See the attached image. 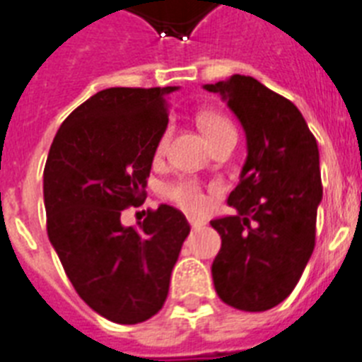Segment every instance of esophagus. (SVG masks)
I'll use <instances>...</instances> for the list:
<instances>
[{"instance_id": "1", "label": "esophagus", "mask_w": 362, "mask_h": 362, "mask_svg": "<svg viewBox=\"0 0 362 362\" xmlns=\"http://www.w3.org/2000/svg\"><path fill=\"white\" fill-rule=\"evenodd\" d=\"M187 221H189V224L193 230H199V228H202L206 224L202 218H197V217H187Z\"/></svg>"}]
</instances>
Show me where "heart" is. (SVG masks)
<instances>
[{"instance_id": "heart-1", "label": "heart", "mask_w": 362, "mask_h": 362, "mask_svg": "<svg viewBox=\"0 0 362 362\" xmlns=\"http://www.w3.org/2000/svg\"><path fill=\"white\" fill-rule=\"evenodd\" d=\"M199 127L200 130L204 132V136L208 138V141L211 145L221 139L223 136L230 134V132H235L232 127V123L224 117V115L217 114V112H204V114L199 115ZM167 138H169V130L163 132V136L158 141V153H162L167 145ZM165 197L171 202H175L176 206L187 209V211H197L204 206V193L200 189V186L195 180H189V178H180V180H175L171 184L165 186Z\"/></svg>"}]
</instances>
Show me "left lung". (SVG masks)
I'll use <instances>...</instances> for the list:
<instances>
[{
	"mask_svg": "<svg viewBox=\"0 0 362 362\" xmlns=\"http://www.w3.org/2000/svg\"><path fill=\"white\" fill-rule=\"evenodd\" d=\"M235 114L247 160L228 197L235 214L211 221L221 250L211 265L218 298L241 311H267L298 284L315 248L322 200L318 145L289 99L254 77L204 84Z\"/></svg>",
	"mask_w": 362,
	"mask_h": 362,
	"instance_id": "8db88e82",
	"label": "left lung"
}]
</instances>
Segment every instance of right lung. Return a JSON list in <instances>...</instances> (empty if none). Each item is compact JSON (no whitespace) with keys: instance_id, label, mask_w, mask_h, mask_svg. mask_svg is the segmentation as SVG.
Instances as JSON below:
<instances>
[{"instance_id":"obj_1","label":"right lung","mask_w":362,"mask_h":362,"mask_svg":"<svg viewBox=\"0 0 362 362\" xmlns=\"http://www.w3.org/2000/svg\"><path fill=\"white\" fill-rule=\"evenodd\" d=\"M176 86L108 88L60 124L44 169L47 235L78 296L115 324L154 317L189 233L182 211L160 204L138 228L121 214L145 199Z\"/></svg>"}]
</instances>
